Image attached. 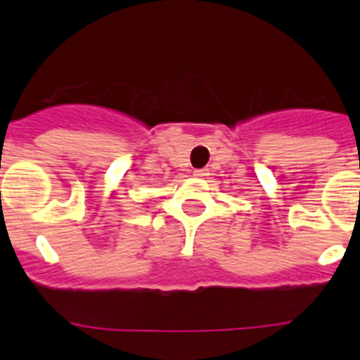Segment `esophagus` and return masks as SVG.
I'll use <instances>...</instances> for the list:
<instances>
[{
	"label": "esophagus",
	"mask_w": 360,
	"mask_h": 360,
	"mask_svg": "<svg viewBox=\"0 0 360 360\" xmlns=\"http://www.w3.org/2000/svg\"><path fill=\"white\" fill-rule=\"evenodd\" d=\"M193 174H195L196 178H205L209 173L205 169H195V171H193Z\"/></svg>",
	"instance_id": "esophagus-1"
}]
</instances>
